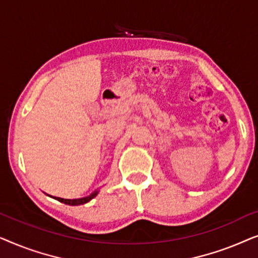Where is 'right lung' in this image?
<instances>
[{"mask_svg":"<svg viewBox=\"0 0 258 258\" xmlns=\"http://www.w3.org/2000/svg\"><path fill=\"white\" fill-rule=\"evenodd\" d=\"M97 195V191H94L91 192L89 196L87 197H83V199H76V200H64V199H59V197H54L55 200L59 201V202L62 203H66V204H69V206H80V204H84L87 202H89L90 200H93L95 196Z\"/></svg>","mask_w":258,"mask_h":258,"instance_id":"right-lung-1","label":"right lung"}]
</instances>
